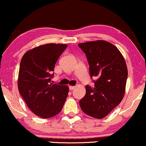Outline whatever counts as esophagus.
Here are the masks:
<instances>
[{"mask_svg": "<svg viewBox=\"0 0 146 146\" xmlns=\"http://www.w3.org/2000/svg\"><path fill=\"white\" fill-rule=\"evenodd\" d=\"M75 87H75V86H70L69 89H70V90H71V91H72V90H73Z\"/></svg>", "mask_w": 146, "mask_h": 146, "instance_id": "1", "label": "esophagus"}]
</instances>
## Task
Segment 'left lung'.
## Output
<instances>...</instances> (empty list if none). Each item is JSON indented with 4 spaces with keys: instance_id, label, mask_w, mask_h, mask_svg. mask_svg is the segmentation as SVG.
<instances>
[{
    "instance_id": "obj_1",
    "label": "left lung",
    "mask_w": 146,
    "mask_h": 146,
    "mask_svg": "<svg viewBox=\"0 0 146 146\" xmlns=\"http://www.w3.org/2000/svg\"><path fill=\"white\" fill-rule=\"evenodd\" d=\"M86 54L90 76L96 77L95 86H86V94L80 100V108L86 114L103 118L123 100L128 76L125 58L116 46L98 40L79 43Z\"/></svg>"
}]
</instances>
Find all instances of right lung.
<instances>
[{"label":"right lung","instance_id":"right-lung-1","mask_svg":"<svg viewBox=\"0 0 146 146\" xmlns=\"http://www.w3.org/2000/svg\"><path fill=\"white\" fill-rule=\"evenodd\" d=\"M68 45L48 43L25 53L19 66L17 85L26 105L36 116L48 118L56 116L67 98V85L53 84L55 65Z\"/></svg>","mask_w":146,"mask_h":146}]
</instances>
